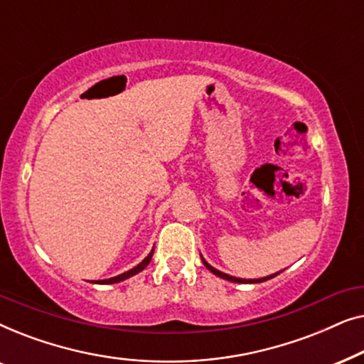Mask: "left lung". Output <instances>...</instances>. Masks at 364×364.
<instances>
[{"label":"left lung","mask_w":364,"mask_h":364,"mask_svg":"<svg viewBox=\"0 0 364 364\" xmlns=\"http://www.w3.org/2000/svg\"><path fill=\"white\" fill-rule=\"evenodd\" d=\"M202 262H203V265H205L208 270H210L212 273H215L217 277H220V278H223V280H228V282H235V283H260V282H265V280H270V278H273V277H277L278 273H275V275H270V277H265V278H258V280H242V278H235V277H230V275H227V273H222V272H218V270H215V268L213 267H210L208 265V263L203 260L202 258Z\"/></svg>","instance_id":"8db88e82"}]
</instances>
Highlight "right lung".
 Masks as SVG:
<instances>
[{
	"label": "right lung",
	"instance_id": "right-lung-1",
	"mask_svg": "<svg viewBox=\"0 0 364 364\" xmlns=\"http://www.w3.org/2000/svg\"><path fill=\"white\" fill-rule=\"evenodd\" d=\"M152 253H154V250L149 253V255L144 258V260L139 263L137 267H134L132 270H129V272H126V273H122V275H117V277H114V278H109V280H102V282H99V283H117V282H122V280H126V278H129V277H132V275H136V273H139L141 270H144V268H146L147 265H149V262L152 260Z\"/></svg>",
	"mask_w": 364,
	"mask_h": 364
}]
</instances>
